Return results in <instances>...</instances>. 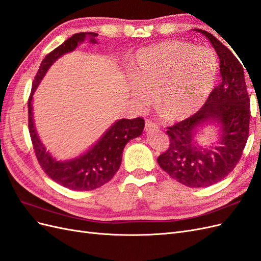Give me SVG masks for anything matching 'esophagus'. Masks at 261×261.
Instances as JSON below:
<instances>
[{"instance_id": "1", "label": "esophagus", "mask_w": 261, "mask_h": 261, "mask_svg": "<svg viewBox=\"0 0 261 261\" xmlns=\"http://www.w3.org/2000/svg\"><path fill=\"white\" fill-rule=\"evenodd\" d=\"M159 128V126H158V124L151 120H147L146 121V124H145V129L147 132L149 130H154V129H158Z\"/></svg>"}]
</instances>
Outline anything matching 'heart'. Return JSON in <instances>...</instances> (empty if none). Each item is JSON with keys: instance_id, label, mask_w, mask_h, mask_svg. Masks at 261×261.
<instances>
[{"instance_id": "b5f03b06", "label": "heart", "mask_w": 261, "mask_h": 261, "mask_svg": "<svg viewBox=\"0 0 261 261\" xmlns=\"http://www.w3.org/2000/svg\"><path fill=\"white\" fill-rule=\"evenodd\" d=\"M217 72L218 60L210 49L163 41L135 54L130 93L139 105L148 103L155 93L158 111L168 120H181L204 103Z\"/></svg>"}]
</instances>
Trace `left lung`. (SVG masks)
Here are the masks:
<instances>
[{
  "label": "left lung",
  "instance_id": "8db88e82",
  "mask_svg": "<svg viewBox=\"0 0 261 261\" xmlns=\"http://www.w3.org/2000/svg\"><path fill=\"white\" fill-rule=\"evenodd\" d=\"M206 36L220 60L221 82L198 111L167 129L170 145L158 158L160 168L178 183L206 187L226 177L239 163L249 135L250 106L241 62L212 34ZM203 121L221 123L218 145L204 149L194 145L195 129Z\"/></svg>",
  "mask_w": 261,
  "mask_h": 261
}]
</instances>
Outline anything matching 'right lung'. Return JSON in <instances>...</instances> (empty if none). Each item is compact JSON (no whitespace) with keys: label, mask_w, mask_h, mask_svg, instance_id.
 Here are the masks:
<instances>
[{"label":"right lung","mask_w":261,"mask_h":261,"mask_svg":"<svg viewBox=\"0 0 261 261\" xmlns=\"http://www.w3.org/2000/svg\"><path fill=\"white\" fill-rule=\"evenodd\" d=\"M97 36L98 34L96 33L75 34L64 41V43L46 54L35 76L28 98V128L37 160L46 175L58 184L74 191H92L111 180L121 167L124 147L130 139L141 135L145 126L144 118L141 117H136L134 120L123 118L117 121L89 151L77 159L66 162L55 160L46 151L39 139L34 125L33 103H31L37 86L41 82L53 62L63 54L73 51L78 43L84 41L86 37L90 39L91 43H97L94 39Z\"/></svg>","instance_id":"add662e5"}]
</instances>
